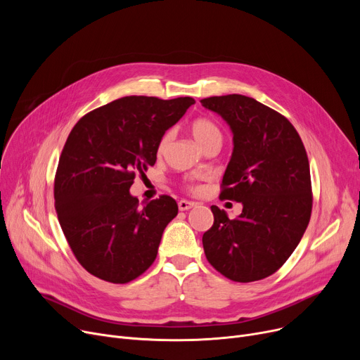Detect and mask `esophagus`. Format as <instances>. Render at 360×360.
Listing matches in <instances>:
<instances>
[{"instance_id": "obj_1", "label": "esophagus", "mask_w": 360, "mask_h": 360, "mask_svg": "<svg viewBox=\"0 0 360 360\" xmlns=\"http://www.w3.org/2000/svg\"><path fill=\"white\" fill-rule=\"evenodd\" d=\"M194 205H195V202H193V201H188V200H181V201L178 202V207H179V210H181V212L190 210V209H193Z\"/></svg>"}]
</instances>
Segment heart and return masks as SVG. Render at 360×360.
Instances as JSON below:
<instances>
[{"label": "heart", "mask_w": 360, "mask_h": 360, "mask_svg": "<svg viewBox=\"0 0 360 360\" xmlns=\"http://www.w3.org/2000/svg\"><path fill=\"white\" fill-rule=\"evenodd\" d=\"M191 134L193 137L195 139V141L204 147L207 143H209L210 140L216 139V137H221V132H220V128L217 127L216 122H213L212 120L209 118H197L191 122ZM170 139V134L167 132V134H165L159 143V150H163L165 146L167 144Z\"/></svg>", "instance_id": "1"}]
</instances>
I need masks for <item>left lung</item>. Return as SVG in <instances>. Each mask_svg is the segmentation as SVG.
<instances>
[{
	"instance_id": "8db88e82",
	"label": "left lung",
	"mask_w": 360,
	"mask_h": 360,
	"mask_svg": "<svg viewBox=\"0 0 360 360\" xmlns=\"http://www.w3.org/2000/svg\"><path fill=\"white\" fill-rule=\"evenodd\" d=\"M229 124L233 151L221 181V200L242 202L231 220L212 205L214 223L202 235L207 259L239 283L266 278L292 255L312 212L307 150L281 113L242 94L201 101Z\"/></svg>"
}]
</instances>
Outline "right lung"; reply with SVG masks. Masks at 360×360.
I'll list each match as a JSON object with an SVG mask.
<instances>
[{"label":"right lung","mask_w":360,"mask_h":360,"mask_svg":"<svg viewBox=\"0 0 360 360\" xmlns=\"http://www.w3.org/2000/svg\"><path fill=\"white\" fill-rule=\"evenodd\" d=\"M194 103L188 96H125L86 113L71 129L55 175V210L72 254L90 274L122 285L156 259L178 204L160 195L140 207L129 188L156 163L166 129Z\"/></svg>","instance_id":"obj_1"}]
</instances>
